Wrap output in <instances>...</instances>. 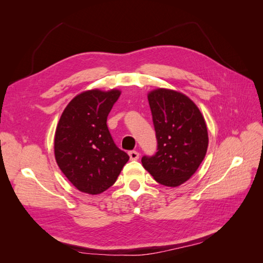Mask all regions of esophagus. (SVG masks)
Listing matches in <instances>:
<instances>
[{
	"instance_id": "1",
	"label": "esophagus",
	"mask_w": 263,
	"mask_h": 263,
	"mask_svg": "<svg viewBox=\"0 0 263 263\" xmlns=\"http://www.w3.org/2000/svg\"><path fill=\"white\" fill-rule=\"evenodd\" d=\"M128 155H129L130 160H138V159H139V153H138V151H135V150L129 151Z\"/></svg>"
}]
</instances>
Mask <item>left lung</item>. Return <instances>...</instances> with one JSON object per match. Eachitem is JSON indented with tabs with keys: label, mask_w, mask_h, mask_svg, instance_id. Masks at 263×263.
Returning <instances> with one entry per match:
<instances>
[{
	"label": "left lung",
	"mask_w": 263,
	"mask_h": 263,
	"mask_svg": "<svg viewBox=\"0 0 263 263\" xmlns=\"http://www.w3.org/2000/svg\"><path fill=\"white\" fill-rule=\"evenodd\" d=\"M148 101L158 151L153 157H142L141 163L158 183L177 187L192 177L204 160L208 127L195 103L181 92L159 87L148 93Z\"/></svg>",
	"instance_id": "1"
}]
</instances>
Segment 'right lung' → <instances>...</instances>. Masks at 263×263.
<instances>
[{
	"mask_svg": "<svg viewBox=\"0 0 263 263\" xmlns=\"http://www.w3.org/2000/svg\"><path fill=\"white\" fill-rule=\"evenodd\" d=\"M121 91L87 90L63 110L54 133V158L67 179L83 193L100 194L112 186L129 160L107 128V116Z\"/></svg>",
	"mask_w": 263,
	"mask_h": 263,
	"instance_id": "add662e5",
	"label": "right lung"
}]
</instances>
